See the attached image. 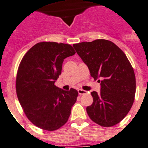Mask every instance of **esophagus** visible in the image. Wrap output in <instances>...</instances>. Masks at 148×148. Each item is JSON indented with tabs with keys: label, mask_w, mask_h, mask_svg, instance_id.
<instances>
[{
	"label": "esophagus",
	"mask_w": 148,
	"mask_h": 148,
	"mask_svg": "<svg viewBox=\"0 0 148 148\" xmlns=\"http://www.w3.org/2000/svg\"><path fill=\"white\" fill-rule=\"evenodd\" d=\"M78 94L79 95H85V94H86V92H86V91H85V90H84V89H78Z\"/></svg>",
	"instance_id": "esophagus-1"
}]
</instances>
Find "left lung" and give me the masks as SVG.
Instances as JSON below:
<instances>
[{"instance_id": "obj_1", "label": "left lung", "mask_w": 148, "mask_h": 148, "mask_svg": "<svg viewBox=\"0 0 148 148\" xmlns=\"http://www.w3.org/2000/svg\"><path fill=\"white\" fill-rule=\"evenodd\" d=\"M87 65L91 76L101 82V93L92 92V104L86 107L90 119L103 127L120 123L132 107L136 93L134 69L125 54L112 42L96 40L74 44Z\"/></svg>"}]
</instances>
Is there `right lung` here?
<instances>
[{
    "label": "right lung",
    "mask_w": 148,
    "mask_h": 148,
    "mask_svg": "<svg viewBox=\"0 0 148 148\" xmlns=\"http://www.w3.org/2000/svg\"><path fill=\"white\" fill-rule=\"evenodd\" d=\"M75 53L70 45L42 42L30 48L22 59L16 78V92L28 120L45 131H56L68 120L78 91L55 85L65 58Z\"/></svg>",
    "instance_id": "add662e5"
}]
</instances>
